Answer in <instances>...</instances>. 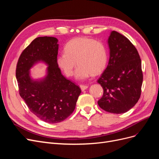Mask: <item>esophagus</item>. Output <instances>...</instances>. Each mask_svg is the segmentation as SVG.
Masks as SVG:
<instances>
[{
    "label": "esophagus",
    "mask_w": 159,
    "mask_h": 159,
    "mask_svg": "<svg viewBox=\"0 0 159 159\" xmlns=\"http://www.w3.org/2000/svg\"><path fill=\"white\" fill-rule=\"evenodd\" d=\"M80 87L81 91H84V90H85L86 89L88 88V85H80Z\"/></svg>",
    "instance_id": "1"
}]
</instances>
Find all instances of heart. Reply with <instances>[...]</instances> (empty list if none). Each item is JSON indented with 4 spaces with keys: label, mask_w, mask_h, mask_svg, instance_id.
Returning a JSON list of instances; mask_svg holds the SVG:
<instances>
[{
    "label": "heart",
    "mask_w": 159,
    "mask_h": 159,
    "mask_svg": "<svg viewBox=\"0 0 159 159\" xmlns=\"http://www.w3.org/2000/svg\"><path fill=\"white\" fill-rule=\"evenodd\" d=\"M64 52L56 58L57 67L67 76L74 74V68L78 64L75 77L85 80L92 74L102 72L107 63V52L102 42L85 37L75 38L64 46Z\"/></svg>",
    "instance_id": "b5f03b06"
}]
</instances>
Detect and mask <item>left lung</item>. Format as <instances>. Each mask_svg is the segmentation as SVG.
Masks as SVG:
<instances>
[{"instance_id": "8db88e82", "label": "left lung", "mask_w": 159, "mask_h": 159, "mask_svg": "<svg viewBox=\"0 0 159 159\" xmlns=\"http://www.w3.org/2000/svg\"><path fill=\"white\" fill-rule=\"evenodd\" d=\"M107 44L109 63L98 80L103 95L98 103L105 111L124 113L140 98L143 78L141 60L136 48L116 31L111 32Z\"/></svg>"}]
</instances>
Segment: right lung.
Wrapping results in <instances>:
<instances>
[{"label":"right lung","mask_w":159,"mask_h":159,"mask_svg":"<svg viewBox=\"0 0 159 159\" xmlns=\"http://www.w3.org/2000/svg\"><path fill=\"white\" fill-rule=\"evenodd\" d=\"M57 42L54 37L35 38L22 52L16 70L21 98L32 113L48 123H60L68 118L81 93L78 86L67 80L56 65ZM40 62L48 66L46 75L34 79L30 70Z\"/></svg>","instance_id":"1"}]
</instances>
